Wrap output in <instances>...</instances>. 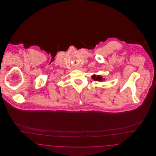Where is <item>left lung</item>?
I'll use <instances>...</instances> for the list:
<instances>
[{"label":"left lung","instance_id":"obj_1","mask_svg":"<svg viewBox=\"0 0 156 156\" xmlns=\"http://www.w3.org/2000/svg\"><path fill=\"white\" fill-rule=\"evenodd\" d=\"M92 78L93 79V80L94 81H97L102 82L103 81H105V79L103 78L102 76L100 75H93L92 76Z\"/></svg>","mask_w":156,"mask_h":156}]
</instances>
